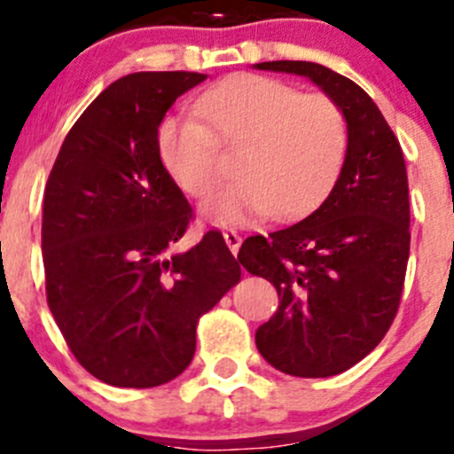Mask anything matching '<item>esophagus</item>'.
Returning a JSON list of instances; mask_svg holds the SVG:
<instances>
[{
    "instance_id": "34e87169",
    "label": "esophagus",
    "mask_w": 454,
    "mask_h": 454,
    "mask_svg": "<svg viewBox=\"0 0 454 454\" xmlns=\"http://www.w3.org/2000/svg\"><path fill=\"white\" fill-rule=\"evenodd\" d=\"M223 239H226V246L231 248L232 254L239 253V246H241V235L237 231H226L223 232Z\"/></svg>"
}]
</instances>
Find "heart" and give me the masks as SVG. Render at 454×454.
I'll list each match as a JSON object with an SVG mask.
<instances>
[{
  "instance_id": "obj_1",
  "label": "heart",
  "mask_w": 454,
  "mask_h": 454,
  "mask_svg": "<svg viewBox=\"0 0 454 454\" xmlns=\"http://www.w3.org/2000/svg\"><path fill=\"white\" fill-rule=\"evenodd\" d=\"M193 109L200 122L162 121L158 153L173 182L200 200L222 176L219 149H239L232 162L237 180L201 208L217 226H241L261 215L299 217L327 198L340 176L349 127L329 96L239 74L204 91Z\"/></svg>"
}]
</instances>
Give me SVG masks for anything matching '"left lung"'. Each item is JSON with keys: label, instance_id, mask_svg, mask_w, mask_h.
<instances>
[{"label": "left lung", "instance_id": "8db88e82", "mask_svg": "<svg viewBox=\"0 0 454 454\" xmlns=\"http://www.w3.org/2000/svg\"><path fill=\"white\" fill-rule=\"evenodd\" d=\"M308 76L342 109L349 146L327 200L301 222L241 244L239 263L277 287L256 349L296 378H329L371 354L400 308L411 248L404 155L378 105L354 81L309 61L256 63Z\"/></svg>", "mask_w": 454, "mask_h": 454}]
</instances>
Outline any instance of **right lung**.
<instances>
[{
    "label": "right lung",
    "mask_w": 454,
    "mask_h": 454,
    "mask_svg": "<svg viewBox=\"0 0 454 454\" xmlns=\"http://www.w3.org/2000/svg\"><path fill=\"white\" fill-rule=\"evenodd\" d=\"M198 72H136L112 83L63 140L43 193L48 308L94 378L160 387L195 354V329L237 286L222 232L173 254L193 208L158 153V127Z\"/></svg>",
    "instance_id": "right-lung-1"
}]
</instances>
